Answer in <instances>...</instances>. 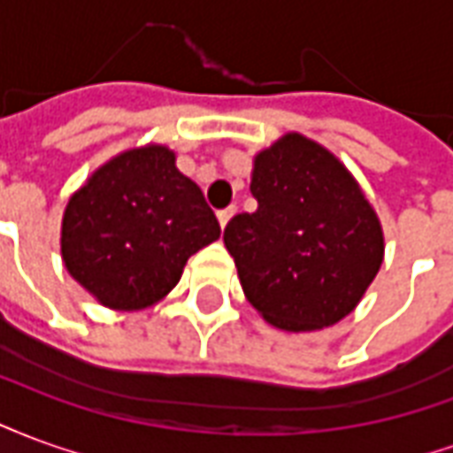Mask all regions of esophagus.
I'll list each match as a JSON object with an SVG mask.
<instances>
[{"mask_svg":"<svg viewBox=\"0 0 453 453\" xmlns=\"http://www.w3.org/2000/svg\"><path fill=\"white\" fill-rule=\"evenodd\" d=\"M235 216V206L230 208H223V211H218V223H220V227L227 226V220Z\"/></svg>","mask_w":453,"mask_h":453,"instance_id":"esophagus-1","label":"esophagus"}]
</instances>
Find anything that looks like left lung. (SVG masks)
<instances>
[{
  "label": "left lung",
  "mask_w": 453,
  "mask_h": 453,
  "mask_svg": "<svg viewBox=\"0 0 453 453\" xmlns=\"http://www.w3.org/2000/svg\"><path fill=\"white\" fill-rule=\"evenodd\" d=\"M255 213H237L223 242L247 301L288 333L349 315L379 274L383 230L349 169L330 150L286 133L252 169Z\"/></svg>",
  "instance_id": "8db88e82"
}]
</instances>
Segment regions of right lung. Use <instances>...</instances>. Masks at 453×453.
<instances>
[{"instance_id": "right-lung-1", "label": "right lung", "mask_w": 453, "mask_h": 453, "mask_svg": "<svg viewBox=\"0 0 453 453\" xmlns=\"http://www.w3.org/2000/svg\"><path fill=\"white\" fill-rule=\"evenodd\" d=\"M174 159L165 145L126 150L67 201L63 262L106 308L142 311L162 301L188 257L220 237L216 213Z\"/></svg>"}]
</instances>
